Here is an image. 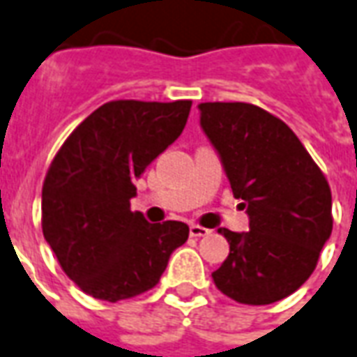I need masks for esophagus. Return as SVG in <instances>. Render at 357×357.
I'll use <instances>...</instances> for the list:
<instances>
[{
  "label": "esophagus",
  "instance_id": "obj_1",
  "mask_svg": "<svg viewBox=\"0 0 357 357\" xmlns=\"http://www.w3.org/2000/svg\"><path fill=\"white\" fill-rule=\"evenodd\" d=\"M189 234H191V238H204V236H208L211 230L208 228H203V226H197L193 224L191 228H189Z\"/></svg>",
  "mask_w": 357,
  "mask_h": 357
}]
</instances>
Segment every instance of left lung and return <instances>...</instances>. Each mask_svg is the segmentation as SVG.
<instances>
[{
	"label": "left lung",
	"mask_w": 357,
	"mask_h": 357,
	"mask_svg": "<svg viewBox=\"0 0 357 357\" xmlns=\"http://www.w3.org/2000/svg\"><path fill=\"white\" fill-rule=\"evenodd\" d=\"M199 112L249 216V231L218 230L230 255L213 273L214 284L248 305L284 300L311 276L331 238V187L282 119L245 102H203Z\"/></svg>",
	"instance_id": "left-lung-1"
}]
</instances>
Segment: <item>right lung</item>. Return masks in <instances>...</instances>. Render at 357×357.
Returning <instances> with one entry per match:
<instances>
[{"instance_id":"obj_1","label":"right lung","mask_w":357,"mask_h":357,"mask_svg":"<svg viewBox=\"0 0 357 357\" xmlns=\"http://www.w3.org/2000/svg\"><path fill=\"white\" fill-rule=\"evenodd\" d=\"M191 100H116L69 135L42 187V231L66 274L102 301L154 288L189 226L131 213L135 179L183 131Z\"/></svg>"}]
</instances>
